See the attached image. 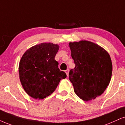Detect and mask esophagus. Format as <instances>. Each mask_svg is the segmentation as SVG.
Instances as JSON below:
<instances>
[{
	"instance_id": "1",
	"label": "esophagus",
	"mask_w": 125,
	"mask_h": 125,
	"mask_svg": "<svg viewBox=\"0 0 125 125\" xmlns=\"http://www.w3.org/2000/svg\"><path fill=\"white\" fill-rule=\"evenodd\" d=\"M65 72H66V74H67V77L69 76V69H67V70L65 71Z\"/></svg>"
}]
</instances>
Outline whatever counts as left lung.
I'll list each match as a JSON object with an SVG mask.
<instances>
[{"instance_id":"8db88e82","label":"left lung","mask_w":125,"mask_h":125,"mask_svg":"<svg viewBox=\"0 0 125 125\" xmlns=\"http://www.w3.org/2000/svg\"><path fill=\"white\" fill-rule=\"evenodd\" d=\"M75 63L69 72V80L75 94L84 101L94 99L103 94L110 83L113 71L108 52L88 41L69 43Z\"/></svg>"}]
</instances>
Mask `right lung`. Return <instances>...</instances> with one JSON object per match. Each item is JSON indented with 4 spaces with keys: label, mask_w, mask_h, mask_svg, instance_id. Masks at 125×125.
<instances>
[{
    "label": "right lung",
    "mask_w": 125,
    "mask_h": 125,
    "mask_svg": "<svg viewBox=\"0 0 125 125\" xmlns=\"http://www.w3.org/2000/svg\"><path fill=\"white\" fill-rule=\"evenodd\" d=\"M57 44L42 43L25 52L19 65L21 83L31 97L43 99L56 89L67 75L58 67L55 60L59 50Z\"/></svg>",
    "instance_id": "right-lung-1"
}]
</instances>
